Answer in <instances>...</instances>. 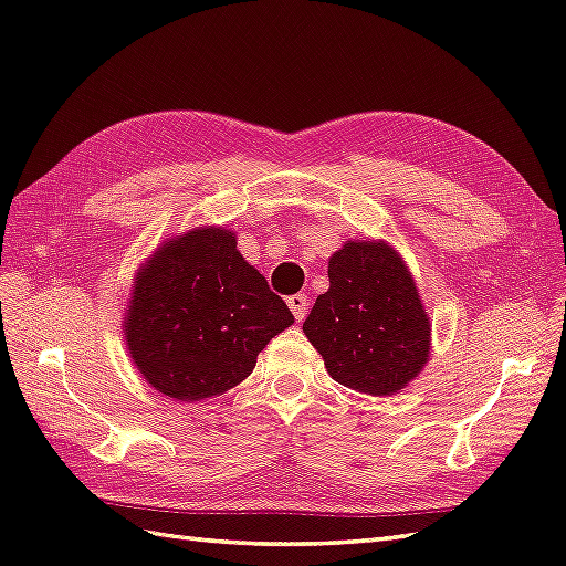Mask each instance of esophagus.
Masks as SVG:
<instances>
[{"label": "esophagus", "instance_id": "esophagus-1", "mask_svg": "<svg viewBox=\"0 0 566 566\" xmlns=\"http://www.w3.org/2000/svg\"><path fill=\"white\" fill-rule=\"evenodd\" d=\"M287 307H291V312H293L295 319H297V322H302V319H305L307 310H310L307 295H302V293H297V295H291V297H287Z\"/></svg>", "mask_w": 566, "mask_h": 566}]
</instances>
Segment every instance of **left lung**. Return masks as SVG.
<instances>
[{
	"label": "left lung",
	"instance_id": "1",
	"mask_svg": "<svg viewBox=\"0 0 566 566\" xmlns=\"http://www.w3.org/2000/svg\"><path fill=\"white\" fill-rule=\"evenodd\" d=\"M302 331L334 381L367 396H394L430 360L432 324L398 250L348 240L328 259V291Z\"/></svg>",
	"mask_w": 566,
	"mask_h": 566
}]
</instances>
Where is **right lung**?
<instances>
[{"mask_svg":"<svg viewBox=\"0 0 566 566\" xmlns=\"http://www.w3.org/2000/svg\"><path fill=\"white\" fill-rule=\"evenodd\" d=\"M295 319L238 252L235 232L191 228L136 269L124 312L132 363L175 401H206L252 375L256 355Z\"/></svg>","mask_w":566,"mask_h":566,"instance_id":"1","label":"right lung"}]
</instances>
